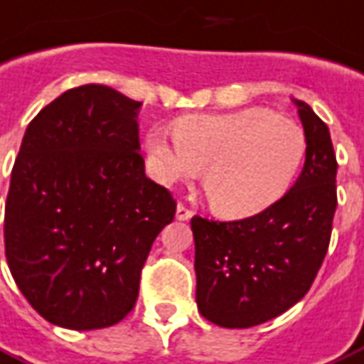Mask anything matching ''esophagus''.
<instances>
[{
	"label": "esophagus",
	"instance_id": "34e87169",
	"mask_svg": "<svg viewBox=\"0 0 364 364\" xmlns=\"http://www.w3.org/2000/svg\"><path fill=\"white\" fill-rule=\"evenodd\" d=\"M192 217H193L192 209H190V207H186L184 203H178V207H176V218H178V220H190Z\"/></svg>",
	"mask_w": 364,
	"mask_h": 364
}]
</instances>
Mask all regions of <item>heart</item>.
Here are the masks:
<instances>
[{
	"label": "heart",
	"mask_w": 364,
	"mask_h": 364,
	"mask_svg": "<svg viewBox=\"0 0 364 364\" xmlns=\"http://www.w3.org/2000/svg\"><path fill=\"white\" fill-rule=\"evenodd\" d=\"M174 146L161 136L147 141L163 182L203 171V188L218 215L244 218L269 209L296 182L307 138L294 120L264 107L199 114L174 127Z\"/></svg>",
	"instance_id": "heart-1"
}]
</instances>
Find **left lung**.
Masks as SVG:
<instances>
[{"label": "left lung", "instance_id": "left-lung-1", "mask_svg": "<svg viewBox=\"0 0 364 364\" xmlns=\"http://www.w3.org/2000/svg\"><path fill=\"white\" fill-rule=\"evenodd\" d=\"M307 153L301 174L274 205L240 220L192 218L196 301L223 328H251L294 307L313 286L326 257L336 205V161L330 130L296 101Z\"/></svg>", "mask_w": 364, "mask_h": 364}]
</instances>
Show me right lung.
Returning a JSON list of instances; mask_svg holds the SVG:
<instances>
[{"instance_id":"obj_1","label":"right lung","mask_w":364,"mask_h":364,"mask_svg":"<svg viewBox=\"0 0 364 364\" xmlns=\"http://www.w3.org/2000/svg\"><path fill=\"white\" fill-rule=\"evenodd\" d=\"M141 103L101 84L67 90L30 120L5 201V257L32 307L57 326L120 322L176 201L146 176Z\"/></svg>"}]
</instances>
